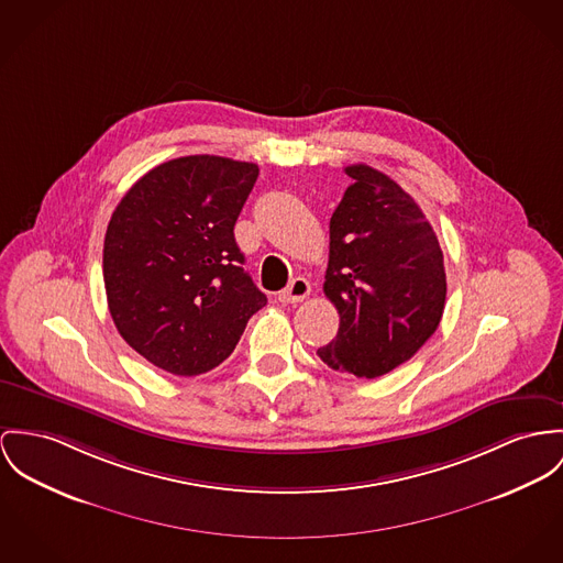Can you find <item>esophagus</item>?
Here are the masks:
<instances>
[{
  "instance_id": "esophagus-1",
  "label": "esophagus",
  "mask_w": 563,
  "mask_h": 563,
  "mask_svg": "<svg viewBox=\"0 0 563 563\" xmlns=\"http://www.w3.org/2000/svg\"><path fill=\"white\" fill-rule=\"evenodd\" d=\"M308 294H310V283L302 276H298L287 285L285 291H280L278 300L283 303H298L302 302L303 298H308Z\"/></svg>"
}]
</instances>
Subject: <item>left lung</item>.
Returning <instances> with one entry per match:
<instances>
[{
  "label": "left lung",
  "mask_w": 563,
  "mask_h": 563,
  "mask_svg": "<svg viewBox=\"0 0 563 563\" xmlns=\"http://www.w3.org/2000/svg\"><path fill=\"white\" fill-rule=\"evenodd\" d=\"M330 218L323 291L341 314L317 355L334 371L382 377L424 345L445 306L443 253L431 222L388 175L351 165Z\"/></svg>",
  "instance_id": "8db88e82"
}]
</instances>
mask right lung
<instances>
[{"mask_svg":"<svg viewBox=\"0 0 563 563\" xmlns=\"http://www.w3.org/2000/svg\"><path fill=\"white\" fill-rule=\"evenodd\" d=\"M260 167L184 156L132 184L109 220L102 276L122 339L154 366L195 377L217 368L267 303L233 235Z\"/></svg>","mask_w":563,"mask_h":563,"instance_id":"right-lung-1","label":"right lung"}]
</instances>
